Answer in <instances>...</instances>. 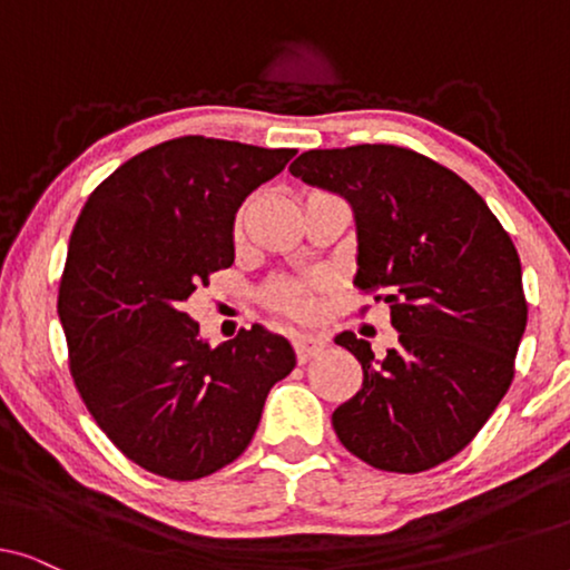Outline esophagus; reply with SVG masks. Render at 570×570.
<instances>
[{"instance_id": "obj_1", "label": "esophagus", "mask_w": 570, "mask_h": 570, "mask_svg": "<svg viewBox=\"0 0 570 570\" xmlns=\"http://www.w3.org/2000/svg\"><path fill=\"white\" fill-rule=\"evenodd\" d=\"M295 345V355H298V363H308L311 357L322 353L326 347V337L324 334H298V337L293 340Z\"/></svg>"}]
</instances>
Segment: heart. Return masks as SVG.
Returning a JSON list of instances; mask_svg holds the SVG:
<instances>
[{
  "label": "heart",
  "instance_id": "b5f03b06",
  "mask_svg": "<svg viewBox=\"0 0 570 570\" xmlns=\"http://www.w3.org/2000/svg\"><path fill=\"white\" fill-rule=\"evenodd\" d=\"M238 228H240V223H238ZM269 298L277 308H283L285 314H293V316H311L316 308L314 285H301V283L277 285L275 291L269 293Z\"/></svg>",
  "mask_w": 570,
  "mask_h": 570
}]
</instances>
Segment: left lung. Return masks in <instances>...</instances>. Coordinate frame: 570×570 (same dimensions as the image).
<instances>
[{
  "label": "left lung",
  "mask_w": 570,
  "mask_h": 570,
  "mask_svg": "<svg viewBox=\"0 0 570 570\" xmlns=\"http://www.w3.org/2000/svg\"><path fill=\"white\" fill-rule=\"evenodd\" d=\"M291 174L353 209L355 285L384 291L400 342H334L363 386L332 425L342 446L384 472H423L470 443L509 392L527 301L521 262L485 199L454 170L394 145L308 150Z\"/></svg>",
  "instance_id": "obj_1"
}]
</instances>
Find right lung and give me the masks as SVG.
Here are the masks:
<instances>
[{
	"label": "right lung",
	"instance_id": "obj_1",
	"mask_svg": "<svg viewBox=\"0 0 570 570\" xmlns=\"http://www.w3.org/2000/svg\"><path fill=\"white\" fill-rule=\"evenodd\" d=\"M295 150L178 137L116 168L69 238L59 318L85 407L147 472L199 480L252 443L295 350L254 324L213 347L184 303L236 259L248 194Z\"/></svg>",
	"mask_w": 570,
	"mask_h": 570
}]
</instances>
